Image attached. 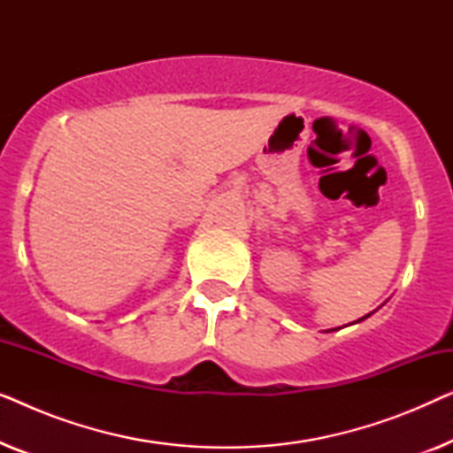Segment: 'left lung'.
<instances>
[{
  "label": "left lung",
  "mask_w": 453,
  "mask_h": 453,
  "mask_svg": "<svg viewBox=\"0 0 453 453\" xmlns=\"http://www.w3.org/2000/svg\"><path fill=\"white\" fill-rule=\"evenodd\" d=\"M371 315V313H369ZM369 315H365V318H361V319H358V321H363V319H367L369 318ZM358 321H357V324H358Z\"/></svg>",
  "instance_id": "1"
}]
</instances>
